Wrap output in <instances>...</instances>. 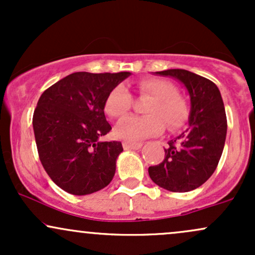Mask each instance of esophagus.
Returning a JSON list of instances; mask_svg holds the SVG:
<instances>
[{
  "mask_svg": "<svg viewBox=\"0 0 255 255\" xmlns=\"http://www.w3.org/2000/svg\"><path fill=\"white\" fill-rule=\"evenodd\" d=\"M142 146V142H130V141H124V147L126 150H139Z\"/></svg>",
  "mask_w": 255,
  "mask_h": 255,
  "instance_id": "1",
  "label": "esophagus"
}]
</instances>
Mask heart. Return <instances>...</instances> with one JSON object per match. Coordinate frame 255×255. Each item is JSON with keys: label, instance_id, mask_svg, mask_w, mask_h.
<instances>
[{"label": "heart", "instance_id": "heart-1", "mask_svg": "<svg viewBox=\"0 0 255 255\" xmlns=\"http://www.w3.org/2000/svg\"><path fill=\"white\" fill-rule=\"evenodd\" d=\"M136 90L140 96L151 97L146 105L145 116H129L116 126L115 134L125 140L145 139L160 133L164 128L180 131L191 118V108L184 98L177 95V89L170 81L159 78H145L137 81ZM133 97L125 85L113 87L104 103L105 113L113 119H122L130 110Z\"/></svg>", "mask_w": 255, "mask_h": 255}]
</instances>
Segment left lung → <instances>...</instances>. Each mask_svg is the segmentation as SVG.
I'll return each mask as SVG.
<instances>
[{
  "mask_svg": "<svg viewBox=\"0 0 255 255\" xmlns=\"http://www.w3.org/2000/svg\"><path fill=\"white\" fill-rule=\"evenodd\" d=\"M156 74L180 80L191 96V128L168 142L162 163L148 168L154 183L170 192H189L206 182L217 168L227 136V115L215 83L186 69Z\"/></svg>",
  "mask_w": 255,
  "mask_h": 255,
  "instance_id": "1",
  "label": "left lung"
}]
</instances>
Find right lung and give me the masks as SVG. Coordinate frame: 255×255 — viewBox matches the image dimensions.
Here are the masks:
<instances>
[{
    "label": "right lung",
    "mask_w": 255,
    "mask_h": 255,
    "mask_svg": "<svg viewBox=\"0 0 255 255\" xmlns=\"http://www.w3.org/2000/svg\"><path fill=\"white\" fill-rule=\"evenodd\" d=\"M129 72H77L61 79L40 96L33 113L40 163L63 191L86 195L111 182L120 141H99L111 130L104 103L113 87Z\"/></svg>",
    "instance_id": "right-lung-1"
}]
</instances>
